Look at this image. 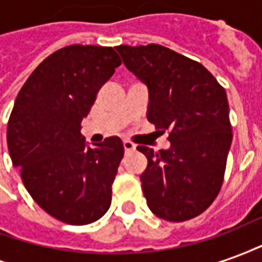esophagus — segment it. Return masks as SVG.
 <instances>
[{"mask_svg": "<svg viewBox=\"0 0 262 262\" xmlns=\"http://www.w3.org/2000/svg\"><path fill=\"white\" fill-rule=\"evenodd\" d=\"M123 148H125V151H133V150L136 148V146H135L132 142L125 140V142H123Z\"/></svg>", "mask_w": 262, "mask_h": 262, "instance_id": "esophagus-1", "label": "esophagus"}]
</instances>
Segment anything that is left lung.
<instances>
[{
    "mask_svg": "<svg viewBox=\"0 0 262 262\" xmlns=\"http://www.w3.org/2000/svg\"><path fill=\"white\" fill-rule=\"evenodd\" d=\"M116 50L148 86L147 119L168 132V150H137L147 157L140 176L147 206L168 222L205 212L219 193L231 144L226 91L201 63L161 45Z\"/></svg>",
    "mask_w": 262,
    "mask_h": 262,
    "instance_id": "8db88e82",
    "label": "left lung"
}]
</instances>
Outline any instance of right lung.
<instances>
[{
	"label": "right lung",
	"instance_id": "add662e5",
	"mask_svg": "<svg viewBox=\"0 0 262 262\" xmlns=\"http://www.w3.org/2000/svg\"><path fill=\"white\" fill-rule=\"evenodd\" d=\"M120 64L112 48L71 45L43 60L15 99L7 129L12 164L33 201L60 222L88 225L111 206L123 144L112 136L88 146L81 120Z\"/></svg>",
	"mask_w": 262,
	"mask_h": 262
}]
</instances>
